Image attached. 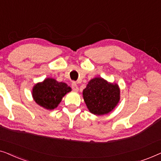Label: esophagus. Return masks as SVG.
<instances>
[{"label": "esophagus", "mask_w": 161, "mask_h": 161, "mask_svg": "<svg viewBox=\"0 0 161 161\" xmlns=\"http://www.w3.org/2000/svg\"><path fill=\"white\" fill-rule=\"evenodd\" d=\"M72 89L75 92H78V86H77L76 83L73 82V83H72Z\"/></svg>", "instance_id": "esophagus-1"}]
</instances>
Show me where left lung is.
Listing matches in <instances>:
<instances>
[{
    "label": "left lung",
    "instance_id": "1",
    "mask_svg": "<svg viewBox=\"0 0 161 161\" xmlns=\"http://www.w3.org/2000/svg\"><path fill=\"white\" fill-rule=\"evenodd\" d=\"M83 97L89 112L105 115L113 111L119 102L120 89L117 83L97 77L88 83L83 91Z\"/></svg>",
    "mask_w": 161,
    "mask_h": 161
}]
</instances>
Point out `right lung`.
Here are the masks:
<instances>
[{
	"mask_svg": "<svg viewBox=\"0 0 161 161\" xmlns=\"http://www.w3.org/2000/svg\"><path fill=\"white\" fill-rule=\"evenodd\" d=\"M71 91L72 89L67 83L47 78L34 86L32 97L39 106L47 110H53L58 107L65 94Z\"/></svg>",
	"mask_w": 161,
	"mask_h": 161,
	"instance_id": "add662e5",
	"label": "right lung"
}]
</instances>
